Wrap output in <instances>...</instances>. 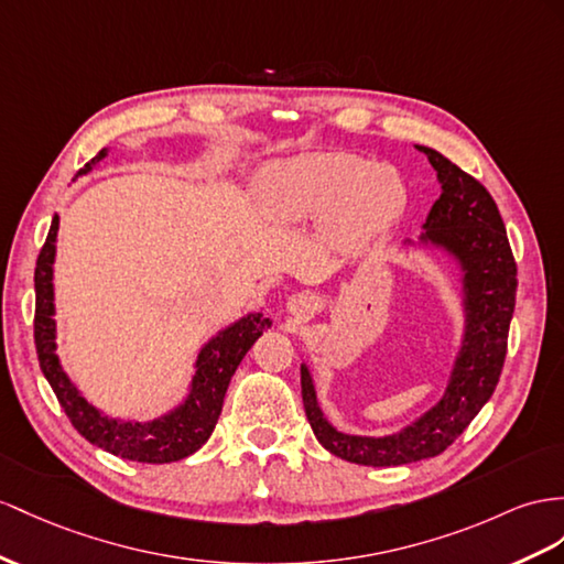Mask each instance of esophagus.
<instances>
[{
    "mask_svg": "<svg viewBox=\"0 0 564 564\" xmlns=\"http://www.w3.org/2000/svg\"><path fill=\"white\" fill-rule=\"evenodd\" d=\"M291 305H305V300H302V297H293Z\"/></svg>",
    "mask_w": 564,
    "mask_h": 564,
    "instance_id": "34e87169",
    "label": "esophagus"
}]
</instances>
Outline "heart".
I'll return each instance as SVG.
<instances>
[{
  "label": "heart",
  "mask_w": 564,
  "mask_h": 564,
  "mask_svg": "<svg viewBox=\"0 0 564 564\" xmlns=\"http://www.w3.org/2000/svg\"><path fill=\"white\" fill-rule=\"evenodd\" d=\"M269 209L283 221H319L330 240L357 245L391 226L405 207L398 171L348 152L302 154L262 173Z\"/></svg>",
  "instance_id": "obj_1"
}]
</instances>
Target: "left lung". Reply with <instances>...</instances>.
<instances>
[{"instance_id": "8db88e82", "label": "left lung", "mask_w": 564, "mask_h": 564, "mask_svg": "<svg viewBox=\"0 0 564 564\" xmlns=\"http://www.w3.org/2000/svg\"><path fill=\"white\" fill-rule=\"evenodd\" d=\"M443 193L424 224V240L457 257L465 271L467 336L443 400L420 422L383 438L348 436L330 426L316 405L307 367L300 369L302 405L316 441L340 459L365 467H398L441 455L494 395L508 355L517 295V264L502 216L486 187L441 152L422 148Z\"/></svg>"}]
</instances>
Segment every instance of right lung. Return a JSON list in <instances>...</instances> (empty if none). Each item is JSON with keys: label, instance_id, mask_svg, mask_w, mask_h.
<instances>
[{"label": "right lung", "instance_id": "obj_1", "mask_svg": "<svg viewBox=\"0 0 564 564\" xmlns=\"http://www.w3.org/2000/svg\"><path fill=\"white\" fill-rule=\"evenodd\" d=\"M107 156V150L95 154L88 164L78 173H88L99 159ZM56 228H59V216H54L45 245L37 254L35 267V350L40 359V369L50 381L52 391L59 400L62 410L66 412L68 422L80 433L85 441L102 447V451L133 459L148 462V465H164V462H176L199 451L207 443L212 431L219 422L224 408V395L238 365L242 362L254 340L269 328V319L262 314H248L245 319L226 328L221 336L209 340L197 357V371L193 379L191 395L185 398L178 410L166 414L164 420L150 424L117 422L109 420L99 410H95L85 400L74 383L66 379L62 371L59 357H56L54 343V288H52V264H54V242Z\"/></svg>", "mask_w": 564, "mask_h": 564}]
</instances>
